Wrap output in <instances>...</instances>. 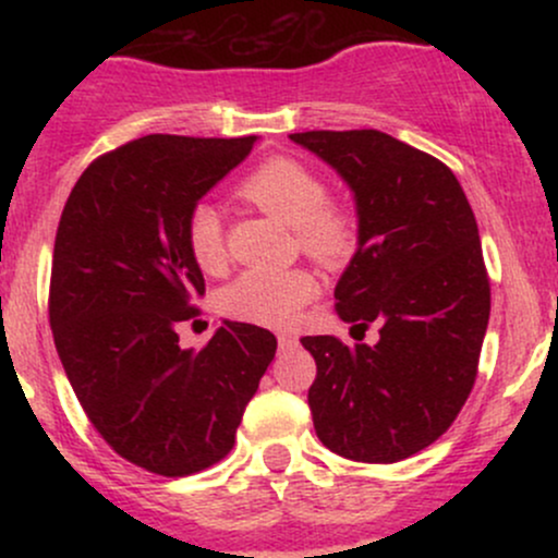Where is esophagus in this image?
Returning a JSON list of instances; mask_svg holds the SVG:
<instances>
[{
	"mask_svg": "<svg viewBox=\"0 0 558 558\" xmlns=\"http://www.w3.org/2000/svg\"><path fill=\"white\" fill-rule=\"evenodd\" d=\"M278 345H280V351H286V349H296V345H299V338H296V336H291V332H280V336H278Z\"/></svg>",
	"mask_w": 558,
	"mask_h": 558,
	"instance_id": "obj_1",
	"label": "esophagus"
}]
</instances>
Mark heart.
I'll list each match as a JSON object with an SVG mask.
<instances>
[{"label": "heart", "instance_id": "b5f03b06", "mask_svg": "<svg viewBox=\"0 0 558 558\" xmlns=\"http://www.w3.org/2000/svg\"><path fill=\"white\" fill-rule=\"evenodd\" d=\"M241 194L259 209L296 228L299 246L312 259L338 265L354 252L360 228L349 209L330 204L328 183L310 165L293 157H272L248 172ZM185 243L202 270L220 272L226 267V222L220 209L198 202L185 217ZM317 291V280L306 270H254L241 272L220 293V310L228 317L254 325L283 328L293 323L301 306Z\"/></svg>", "mask_w": 558, "mask_h": 558}]
</instances>
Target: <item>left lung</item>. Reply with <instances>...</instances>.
I'll return each instance as SVG.
<instances>
[{"mask_svg": "<svg viewBox=\"0 0 558 558\" xmlns=\"http://www.w3.org/2000/svg\"><path fill=\"white\" fill-rule=\"evenodd\" d=\"M351 185L360 248L336 286L351 330L375 345L304 336L317 438L351 462L393 464L444 435L477 377L490 280L477 220L440 159L380 131L291 133ZM360 338V341H362Z\"/></svg>", "mask_w": 558, "mask_h": 558, "instance_id": "left-lung-1", "label": "left lung"}]
</instances>
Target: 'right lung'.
<instances>
[{"label": "right lung", "instance_id": "right-lung-1", "mask_svg": "<svg viewBox=\"0 0 558 558\" xmlns=\"http://www.w3.org/2000/svg\"><path fill=\"white\" fill-rule=\"evenodd\" d=\"M254 141H128L83 170L57 226L49 325L70 386L114 453L162 477L228 457L278 349L246 323H222L198 351L178 338L204 296L185 217Z\"/></svg>", "mask_w": 558, "mask_h": 558}]
</instances>
